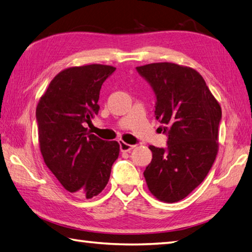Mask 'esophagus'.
<instances>
[{
    "label": "esophagus",
    "mask_w": 252,
    "mask_h": 252,
    "mask_svg": "<svg viewBox=\"0 0 252 252\" xmlns=\"http://www.w3.org/2000/svg\"><path fill=\"white\" fill-rule=\"evenodd\" d=\"M119 146H120L121 152H130L131 149L134 147V145H130V144H126L125 142H122V141L119 142Z\"/></svg>",
    "instance_id": "obj_1"
}]
</instances>
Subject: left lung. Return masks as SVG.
I'll return each mask as SVG.
<instances>
[{"label": "left lung", "mask_w": 252, "mask_h": 252, "mask_svg": "<svg viewBox=\"0 0 252 252\" xmlns=\"http://www.w3.org/2000/svg\"><path fill=\"white\" fill-rule=\"evenodd\" d=\"M136 71L154 91L155 116L168 136L167 147L149 146L153 159L144 176L155 197L176 202L205 180L215 162L221 107L203 78L189 67L155 63Z\"/></svg>", "instance_id": "left-lung-1"}]
</instances>
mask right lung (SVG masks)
I'll use <instances>...</instances> for the list:
<instances>
[{
  "instance_id": "obj_1",
  "label": "right lung",
  "mask_w": 252,
  "mask_h": 252,
  "mask_svg": "<svg viewBox=\"0 0 252 252\" xmlns=\"http://www.w3.org/2000/svg\"><path fill=\"white\" fill-rule=\"evenodd\" d=\"M116 68L71 67L52 80L36 106L39 144L44 162L70 192L97 196L110 178L119 144L91 134L85 123L98 114L101 85Z\"/></svg>"
}]
</instances>
